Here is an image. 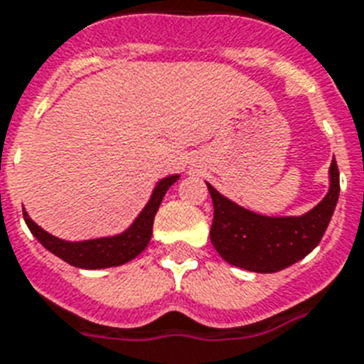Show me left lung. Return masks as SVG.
<instances>
[{"mask_svg": "<svg viewBox=\"0 0 364 364\" xmlns=\"http://www.w3.org/2000/svg\"><path fill=\"white\" fill-rule=\"evenodd\" d=\"M213 200L211 243L228 264L254 273H277L318 247L341 194L336 161L329 166V191L299 217H267L232 202L205 183Z\"/></svg>", "mask_w": 364, "mask_h": 364, "instance_id": "left-lung-1", "label": "left lung"}]
</instances>
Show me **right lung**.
Here are the masks:
<instances>
[{"label": "right lung", "mask_w": 364, "mask_h": 364, "mask_svg": "<svg viewBox=\"0 0 364 364\" xmlns=\"http://www.w3.org/2000/svg\"><path fill=\"white\" fill-rule=\"evenodd\" d=\"M179 179V173L168 176L156 183L151 192V198L147 200L138 217L132 220V224L125 232L108 235V237L84 239V241H65L59 239L46 230H43L37 223H33L29 215L23 209V220L28 224L29 232L44 249L55 254L67 264L75 265L80 269H106L117 267L127 262L134 259L138 254L146 250V247L151 241L153 220L161 208V202L166 191Z\"/></svg>", "instance_id": "right-lung-1"}]
</instances>
